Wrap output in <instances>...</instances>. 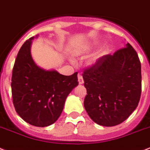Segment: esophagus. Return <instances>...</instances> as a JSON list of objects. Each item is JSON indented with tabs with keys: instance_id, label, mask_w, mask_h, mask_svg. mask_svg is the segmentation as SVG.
Here are the masks:
<instances>
[{
	"instance_id": "esophagus-1",
	"label": "esophagus",
	"mask_w": 150,
	"mask_h": 150,
	"mask_svg": "<svg viewBox=\"0 0 150 150\" xmlns=\"http://www.w3.org/2000/svg\"><path fill=\"white\" fill-rule=\"evenodd\" d=\"M78 82H79V84H83L84 83L83 76L80 74H78Z\"/></svg>"
}]
</instances>
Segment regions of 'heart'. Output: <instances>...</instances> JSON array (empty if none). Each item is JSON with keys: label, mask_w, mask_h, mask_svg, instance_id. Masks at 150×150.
Here are the masks:
<instances>
[{"label": "heart", "mask_w": 150, "mask_h": 150, "mask_svg": "<svg viewBox=\"0 0 150 150\" xmlns=\"http://www.w3.org/2000/svg\"><path fill=\"white\" fill-rule=\"evenodd\" d=\"M96 47H97V44L96 43L88 44V45L83 47L81 50H79L76 53V55L79 56V57H83V56L86 55V54H90V52H92ZM109 52H110V47L109 46H105V47H103L101 50H99L96 54H95L92 57L90 58V64H93L95 63H96V62L100 60V58L103 57L106 54H108Z\"/></svg>", "instance_id": "b5f03b06"}]
</instances>
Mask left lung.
<instances>
[{"label":"left lung","mask_w":150,"mask_h":150,"mask_svg":"<svg viewBox=\"0 0 150 150\" xmlns=\"http://www.w3.org/2000/svg\"><path fill=\"white\" fill-rule=\"evenodd\" d=\"M84 107L93 121L113 127L125 121L139 103L141 64L130 44L100 58L83 74Z\"/></svg>","instance_id":"left-lung-1"}]
</instances>
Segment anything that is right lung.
I'll return each instance as SVG.
<instances>
[{"mask_svg":"<svg viewBox=\"0 0 150 150\" xmlns=\"http://www.w3.org/2000/svg\"><path fill=\"white\" fill-rule=\"evenodd\" d=\"M32 37L20 49L12 73L11 90L16 112L39 127L53 124L61 114L67 97L78 85L77 73L65 76L37 65L31 56Z\"/></svg>","mask_w":150,"mask_h":150,"instance_id":"1","label":"right lung"}]
</instances>
